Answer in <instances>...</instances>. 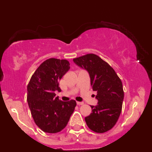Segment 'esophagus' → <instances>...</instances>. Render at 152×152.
<instances>
[{"label": "esophagus", "instance_id": "obj_1", "mask_svg": "<svg viewBox=\"0 0 152 152\" xmlns=\"http://www.w3.org/2000/svg\"><path fill=\"white\" fill-rule=\"evenodd\" d=\"M76 104H77L78 106H81V105H83V102H76Z\"/></svg>", "mask_w": 152, "mask_h": 152}]
</instances>
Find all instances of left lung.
<instances>
[{"mask_svg":"<svg viewBox=\"0 0 152 152\" xmlns=\"http://www.w3.org/2000/svg\"><path fill=\"white\" fill-rule=\"evenodd\" d=\"M88 73L92 89L97 92V105L91 106L92 113L85 117L87 126L96 133L112 129L121 112L123 85L115 71L95 54L90 53L73 60Z\"/></svg>","mask_w":152,"mask_h":152,"instance_id":"8db88e82","label":"left lung"}]
</instances>
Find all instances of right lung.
Masks as SVG:
<instances>
[{
	"mask_svg": "<svg viewBox=\"0 0 152 152\" xmlns=\"http://www.w3.org/2000/svg\"><path fill=\"white\" fill-rule=\"evenodd\" d=\"M66 60L49 58L33 74L27 86V102L36 124L46 133H57L67 125L74 112V100L62 102L56 97L61 91L58 81L69 70Z\"/></svg>",
	"mask_w": 152,
	"mask_h": 152,
	"instance_id": "obj_1",
	"label": "right lung"
}]
</instances>
